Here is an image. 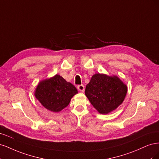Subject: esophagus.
<instances>
[{"instance_id":"esophagus-1","label":"esophagus","mask_w":159,"mask_h":159,"mask_svg":"<svg viewBox=\"0 0 159 159\" xmlns=\"http://www.w3.org/2000/svg\"><path fill=\"white\" fill-rule=\"evenodd\" d=\"M78 89L79 91H81V92H84V90H85V88H84V85H79L78 86Z\"/></svg>"}]
</instances>
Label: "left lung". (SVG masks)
<instances>
[{
    "label": "left lung",
    "mask_w": 159,
    "mask_h": 159,
    "mask_svg": "<svg viewBox=\"0 0 159 159\" xmlns=\"http://www.w3.org/2000/svg\"><path fill=\"white\" fill-rule=\"evenodd\" d=\"M127 92V85L117 76L96 74L86 85L85 94L99 113L106 114L123 103Z\"/></svg>",
    "instance_id": "obj_1"
}]
</instances>
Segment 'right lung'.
<instances>
[{"label":"right lung","instance_id":"1","mask_svg":"<svg viewBox=\"0 0 159 159\" xmlns=\"http://www.w3.org/2000/svg\"><path fill=\"white\" fill-rule=\"evenodd\" d=\"M78 93L74 85L56 74L38 84L35 97L46 109L52 112H59L69 105L73 96Z\"/></svg>","mask_w":159,"mask_h":159}]
</instances>
